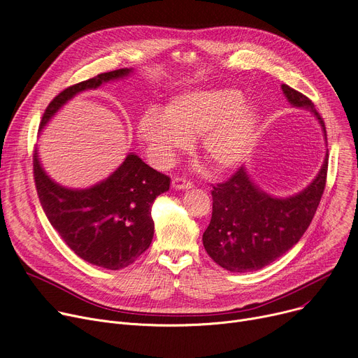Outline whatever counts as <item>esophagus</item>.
<instances>
[{"mask_svg": "<svg viewBox=\"0 0 358 358\" xmlns=\"http://www.w3.org/2000/svg\"><path fill=\"white\" fill-rule=\"evenodd\" d=\"M172 186L175 189H191L194 188V185L191 180H186L185 178H173L172 180Z\"/></svg>", "mask_w": 358, "mask_h": 358, "instance_id": "34e87169", "label": "esophagus"}]
</instances>
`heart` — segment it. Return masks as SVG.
<instances>
[{"label":"heart","instance_id":"b5f03b06","mask_svg":"<svg viewBox=\"0 0 358 358\" xmlns=\"http://www.w3.org/2000/svg\"><path fill=\"white\" fill-rule=\"evenodd\" d=\"M258 124L257 106L241 92L199 90L175 96L163 113L148 110L140 119L138 135L152 159L164 166L189 145V138L198 137L202 157L215 172H224L246 159Z\"/></svg>","mask_w":358,"mask_h":358}]
</instances>
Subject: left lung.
Returning <instances> with one entry per match:
<instances>
[{
  "instance_id": "8db88e82",
  "label": "left lung",
  "mask_w": 358,
  "mask_h": 358,
  "mask_svg": "<svg viewBox=\"0 0 358 358\" xmlns=\"http://www.w3.org/2000/svg\"><path fill=\"white\" fill-rule=\"evenodd\" d=\"M288 103L310 110L327 138V128L309 97L281 86ZM328 151L310 185L288 198L261 191L242 166L226 182L213 186V215L202 243L211 259L231 272L261 269L290 250L308 230L327 185Z\"/></svg>"
}]
</instances>
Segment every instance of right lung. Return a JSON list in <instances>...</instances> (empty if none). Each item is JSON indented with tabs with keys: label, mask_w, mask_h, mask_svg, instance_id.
<instances>
[{
	"label": "right lung",
	"mask_w": 358,
	"mask_h": 358,
	"mask_svg": "<svg viewBox=\"0 0 358 358\" xmlns=\"http://www.w3.org/2000/svg\"><path fill=\"white\" fill-rule=\"evenodd\" d=\"M131 73L132 68L101 73L62 90L48 105L41 129L76 94ZM33 176L49 223L68 248L86 262L112 271L131 265L148 249L155 236L152 202L170 186L169 176L145 164L134 152L108 179L92 188L71 189L46 175L35 148Z\"/></svg>",
	"instance_id": "add662e5"
}]
</instances>
